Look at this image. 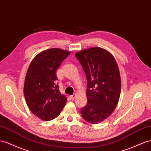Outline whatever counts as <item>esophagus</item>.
Masks as SVG:
<instances>
[{"label":"esophagus","instance_id":"obj_1","mask_svg":"<svg viewBox=\"0 0 151 151\" xmlns=\"http://www.w3.org/2000/svg\"><path fill=\"white\" fill-rule=\"evenodd\" d=\"M76 94L71 95V96H70V98H71L72 100H74V99H75V98H76Z\"/></svg>","mask_w":151,"mask_h":151}]
</instances>
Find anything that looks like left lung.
<instances>
[{"mask_svg":"<svg viewBox=\"0 0 151 151\" xmlns=\"http://www.w3.org/2000/svg\"><path fill=\"white\" fill-rule=\"evenodd\" d=\"M87 80V105L81 110L82 117L96 124L105 121L117 106L121 91L119 69L110 52L92 47L75 53Z\"/></svg>","mask_w":151,"mask_h":151,"instance_id":"left-lung-1","label":"left lung"}]
</instances>
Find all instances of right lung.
<instances>
[{"instance_id": "1", "label": "right lung", "mask_w": 151, "mask_h": 151, "mask_svg": "<svg viewBox=\"0 0 151 151\" xmlns=\"http://www.w3.org/2000/svg\"><path fill=\"white\" fill-rule=\"evenodd\" d=\"M71 52L50 48L39 53L30 63L27 72L24 92L29 109L42 121H51L59 115L67 98L62 94L55 74Z\"/></svg>"}]
</instances>
